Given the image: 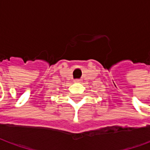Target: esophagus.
I'll return each mask as SVG.
<instances>
[{"instance_id":"1","label":"esophagus","mask_w":150,"mask_h":150,"mask_svg":"<svg viewBox=\"0 0 150 150\" xmlns=\"http://www.w3.org/2000/svg\"><path fill=\"white\" fill-rule=\"evenodd\" d=\"M79 81H80V79L74 80V82H79Z\"/></svg>"}]
</instances>
